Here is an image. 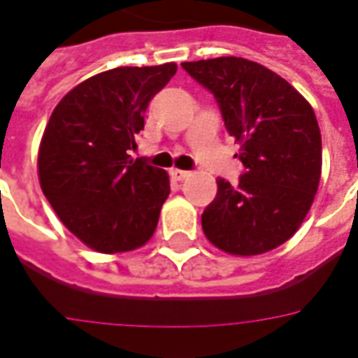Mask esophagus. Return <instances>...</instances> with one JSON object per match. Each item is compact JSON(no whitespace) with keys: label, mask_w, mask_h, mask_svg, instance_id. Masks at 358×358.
<instances>
[{"label":"esophagus","mask_w":358,"mask_h":358,"mask_svg":"<svg viewBox=\"0 0 358 358\" xmlns=\"http://www.w3.org/2000/svg\"><path fill=\"white\" fill-rule=\"evenodd\" d=\"M189 174H192V172H187V171H180V169H172L171 171V176L174 180H186V178H189Z\"/></svg>","instance_id":"esophagus-1"}]
</instances>
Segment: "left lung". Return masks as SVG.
<instances>
[{
  "label": "left lung",
  "instance_id": "1",
  "mask_svg": "<svg viewBox=\"0 0 358 358\" xmlns=\"http://www.w3.org/2000/svg\"><path fill=\"white\" fill-rule=\"evenodd\" d=\"M182 68L214 94L245 165L239 186L216 180L218 193L201 216L206 239L233 256L269 252L300 229L319 189L322 144L313 108L287 79L246 58Z\"/></svg>",
  "mask_w": 358,
  "mask_h": 358
}]
</instances>
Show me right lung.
<instances>
[{"label": "right lung", "mask_w": 358, "mask_h": 358, "mask_svg": "<svg viewBox=\"0 0 358 358\" xmlns=\"http://www.w3.org/2000/svg\"><path fill=\"white\" fill-rule=\"evenodd\" d=\"M178 66H121L73 87L45 127L38 174L60 222L102 254L152 239L171 193L163 169L132 159L148 104Z\"/></svg>", "instance_id": "1"}]
</instances>
